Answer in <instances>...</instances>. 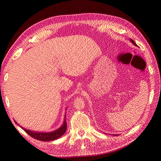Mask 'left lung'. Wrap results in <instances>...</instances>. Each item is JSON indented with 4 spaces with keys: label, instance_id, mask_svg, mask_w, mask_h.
<instances>
[{
    "label": "left lung",
    "instance_id": "left-lung-1",
    "mask_svg": "<svg viewBox=\"0 0 161 161\" xmlns=\"http://www.w3.org/2000/svg\"><path fill=\"white\" fill-rule=\"evenodd\" d=\"M130 42H132V44H133V45H135V46H137V45H136V43H135V42H134V41H133V40H132V39H131V38H130ZM116 135V136H117V135Z\"/></svg>",
    "mask_w": 161,
    "mask_h": 161
}]
</instances>
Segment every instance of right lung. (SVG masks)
<instances>
[{
	"instance_id": "right-lung-1",
	"label": "right lung",
	"mask_w": 161,
	"mask_h": 161,
	"mask_svg": "<svg viewBox=\"0 0 161 161\" xmlns=\"http://www.w3.org/2000/svg\"><path fill=\"white\" fill-rule=\"evenodd\" d=\"M65 116L66 115H64V120L63 122V125L58 128V129L55 130L54 131H51V132H36V131H32V130H30L29 129H26L25 128H23V126H20L22 129H23L28 135H29L31 136H32V138H35V139L39 140V141H54L56 140L57 138H60V136H62L66 130V128H67V126H66V119H65ZM15 123L19 125L14 120Z\"/></svg>"
}]
</instances>
